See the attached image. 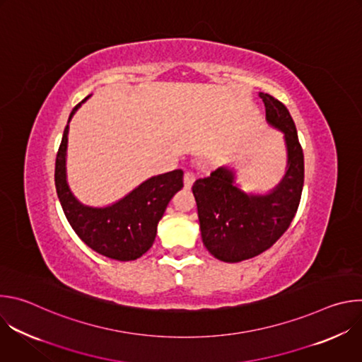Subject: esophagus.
Here are the masks:
<instances>
[{
	"instance_id": "34e87169",
	"label": "esophagus",
	"mask_w": 362,
	"mask_h": 362,
	"mask_svg": "<svg viewBox=\"0 0 362 362\" xmlns=\"http://www.w3.org/2000/svg\"><path fill=\"white\" fill-rule=\"evenodd\" d=\"M183 183H185V189L186 190H189V189H192V186H193V183H194V175L193 173H185V176H183Z\"/></svg>"
}]
</instances>
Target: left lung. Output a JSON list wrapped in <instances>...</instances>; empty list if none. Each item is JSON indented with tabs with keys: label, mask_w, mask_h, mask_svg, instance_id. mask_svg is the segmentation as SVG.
<instances>
[{
	"label": "left lung",
	"mask_w": 362,
	"mask_h": 362,
	"mask_svg": "<svg viewBox=\"0 0 362 362\" xmlns=\"http://www.w3.org/2000/svg\"><path fill=\"white\" fill-rule=\"evenodd\" d=\"M268 124L284 133L286 168L265 193L245 192L238 169L226 165L193 183L203 245L216 259L240 262L269 249L289 228L303 187V153L295 123L279 100L259 93Z\"/></svg>",
	"instance_id": "obj_1"
}]
</instances>
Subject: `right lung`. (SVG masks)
<instances>
[{
    "instance_id": "1",
    "label": "right lung",
    "mask_w": 362,
    "mask_h": 362,
    "mask_svg": "<svg viewBox=\"0 0 362 362\" xmlns=\"http://www.w3.org/2000/svg\"><path fill=\"white\" fill-rule=\"evenodd\" d=\"M88 97L73 109L69 123ZM69 123L57 153L54 173L64 215L78 238L97 253L122 262L134 261L151 247L158 223L170 199L183 187V172L177 169L151 176L110 204H86L74 196L67 180Z\"/></svg>"
}]
</instances>
